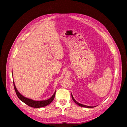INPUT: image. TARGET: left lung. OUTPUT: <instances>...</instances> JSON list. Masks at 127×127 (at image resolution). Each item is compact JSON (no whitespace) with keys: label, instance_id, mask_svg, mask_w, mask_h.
I'll return each mask as SVG.
<instances>
[{"label":"left lung","instance_id":"1","mask_svg":"<svg viewBox=\"0 0 127 127\" xmlns=\"http://www.w3.org/2000/svg\"><path fill=\"white\" fill-rule=\"evenodd\" d=\"M71 96H72V99H73V100L77 104H78L79 106H82V107H87V108H92V107H95V106H87V105H84V104H81V103H78V102H77L75 100V99L74 98V97H73V95H72V94H71Z\"/></svg>","mask_w":127,"mask_h":127}]
</instances>
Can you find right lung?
I'll use <instances>...</instances> for the list:
<instances>
[{
	"mask_svg": "<svg viewBox=\"0 0 127 127\" xmlns=\"http://www.w3.org/2000/svg\"><path fill=\"white\" fill-rule=\"evenodd\" d=\"M13 85H14V88L15 90V92L16 93V94L17 97H19V98L21 101L24 102L25 103H26V104L29 105V106H31V107H34V108L42 107H44V106H45L49 104L51 102H52L53 101V100H54V97H55V96L56 92L54 93V95L52 96V97L51 98H50L49 99H48L47 100H41V101H35V100H32L31 99L26 98V97L22 95L19 92H18V90H17L16 87L15 86L14 82H13Z\"/></svg>",
	"mask_w": 127,
	"mask_h": 127,
	"instance_id": "add662e5",
	"label": "right lung"
}]
</instances>
